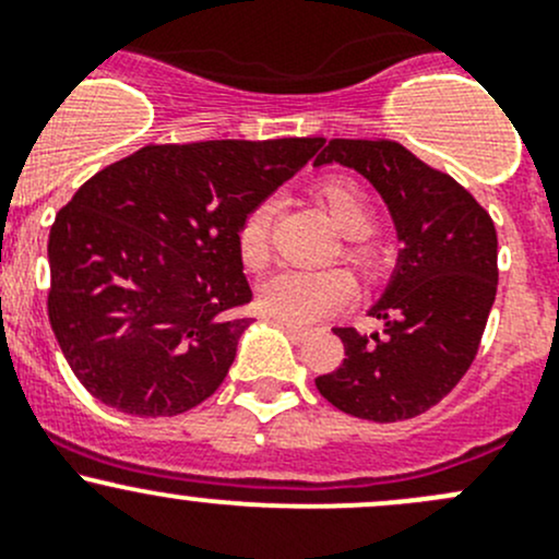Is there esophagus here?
I'll return each mask as SVG.
<instances>
[{
  "instance_id": "esophagus-1",
  "label": "esophagus",
  "mask_w": 559,
  "mask_h": 559,
  "mask_svg": "<svg viewBox=\"0 0 559 559\" xmlns=\"http://www.w3.org/2000/svg\"><path fill=\"white\" fill-rule=\"evenodd\" d=\"M282 329L287 331V334L293 336V340H304V336L309 334V329H304V325H296V323H285V320H280Z\"/></svg>"
}]
</instances>
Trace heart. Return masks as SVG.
Wrapping results in <instances>:
<instances>
[{
	"label": "heart",
	"instance_id": "obj_1",
	"mask_svg": "<svg viewBox=\"0 0 559 559\" xmlns=\"http://www.w3.org/2000/svg\"><path fill=\"white\" fill-rule=\"evenodd\" d=\"M318 198L336 228L350 236L342 250L345 261L367 277L378 272L380 250L372 241L361 239L374 228V209L367 192L350 179H329L318 187ZM277 209L274 198H263L241 219L236 245H239L241 263L250 272H263L272 263V228ZM353 296L356 285L342 269H325V272L285 269L261 285V309L285 323H314L345 309Z\"/></svg>",
	"mask_w": 559,
	"mask_h": 559
}]
</instances>
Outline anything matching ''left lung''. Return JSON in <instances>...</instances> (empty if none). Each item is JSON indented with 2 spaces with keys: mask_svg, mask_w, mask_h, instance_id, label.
<instances>
[{
  "mask_svg": "<svg viewBox=\"0 0 559 559\" xmlns=\"http://www.w3.org/2000/svg\"><path fill=\"white\" fill-rule=\"evenodd\" d=\"M342 163L389 203L400 266L369 309L383 334L334 329L345 358L314 378L347 416L405 421L438 405L469 369L497 293V230L489 212L443 170L389 138H331L314 165Z\"/></svg>",
  "mask_w": 559,
  "mask_h": 559,
  "instance_id": "left-lung-1",
  "label": "left lung"
}]
</instances>
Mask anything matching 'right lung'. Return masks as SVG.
I'll return each instance as SVG.
<instances>
[{
    "instance_id": "1",
    "label": "right lung",
    "mask_w": 559,
    "mask_h": 559,
    "mask_svg": "<svg viewBox=\"0 0 559 559\" xmlns=\"http://www.w3.org/2000/svg\"><path fill=\"white\" fill-rule=\"evenodd\" d=\"M323 138L148 143L94 174L48 236V320L86 391L127 416L192 411L252 318L236 234Z\"/></svg>"
}]
</instances>
